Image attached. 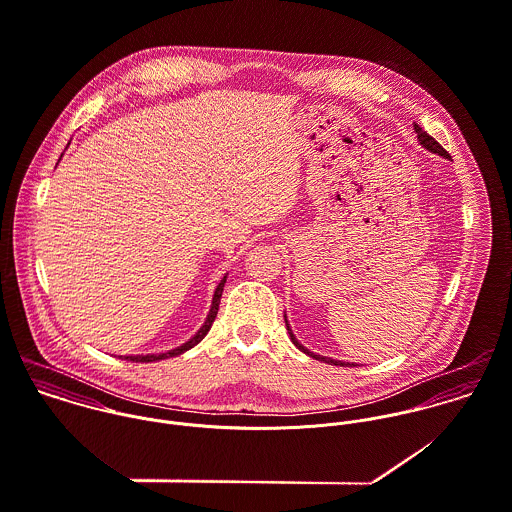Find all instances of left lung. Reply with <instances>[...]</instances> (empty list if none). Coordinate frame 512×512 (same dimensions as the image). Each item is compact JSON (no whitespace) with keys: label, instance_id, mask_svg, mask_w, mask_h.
<instances>
[{"label":"left lung","instance_id":"8db88e82","mask_svg":"<svg viewBox=\"0 0 512 512\" xmlns=\"http://www.w3.org/2000/svg\"><path fill=\"white\" fill-rule=\"evenodd\" d=\"M414 131H416V135H418V139H420V143L426 147V149H430L432 153H438V155H444V157H448V151L432 137V135H428L420 125H416L414 123ZM284 322H286V318H284ZM286 328H288V322H286ZM288 334H290V340H292V343L300 349V351H304V353H308V355H312L314 359H320V361H326V363H334V365H341V367H345V365H349V367H355L353 363H341V361H334V359H326V357H320V355H314V353H310L308 349H304L298 341H296V338L292 336V332H290V328H288Z\"/></svg>","mask_w":512,"mask_h":512}]
</instances>
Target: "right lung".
Listing matches in <instances>:
<instances>
[{"mask_svg": "<svg viewBox=\"0 0 512 512\" xmlns=\"http://www.w3.org/2000/svg\"><path fill=\"white\" fill-rule=\"evenodd\" d=\"M224 284H226V277L222 279V283L218 284V288H216V294H214V300H212V308H210V314H208L204 326L200 328V332H198L192 340L186 341L184 345H180L178 349H172L169 353H159V355H135V357H125V359H127V361H143V363L161 361V359H167V357H176V355L188 351L190 347H194L198 341L204 340V336L210 332V328H212V324H214V320H216V314H218V310H220V298H222V292H224Z\"/></svg>", "mask_w": 512, "mask_h": 512, "instance_id": "obj_1", "label": "right lung"}]
</instances>
